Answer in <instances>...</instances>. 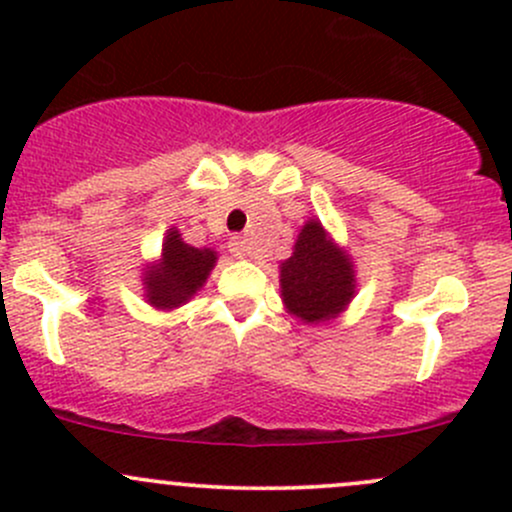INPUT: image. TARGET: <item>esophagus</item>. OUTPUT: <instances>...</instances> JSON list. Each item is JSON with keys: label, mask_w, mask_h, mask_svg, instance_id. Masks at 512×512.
I'll return each instance as SVG.
<instances>
[{"label": "esophagus", "mask_w": 512, "mask_h": 512, "mask_svg": "<svg viewBox=\"0 0 512 512\" xmlns=\"http://www.w3.org/2000/svg\"><path fill=\"white\" fill-rule=\"evenodd\" d=\"M228 247H230V252H233L235 260H245V257H250V245H247L243 238H233Z\"/></svg>", "instance_id": "34e87169"}]
</instances>
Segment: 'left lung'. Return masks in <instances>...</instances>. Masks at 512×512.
I'll use <instances>...</instances> for the list:
<instances>
[{"label": "left lung", "mask_w": 512, "mask_h": 512, "mask_svg": "<svg viewBox=\"0 0 512 512\" xmlns=\"http://www.w3.org/2000/svg\"><path fill=\"white\" fill-rule=\"evenodd\" d=\"M279 289L286 313L303 325L330 323L355 299L357 269L352 255L318 218L303 223L294 252L279 265Z\"/></svg>", "instance_id": "left-lung-1"}]
</instances>
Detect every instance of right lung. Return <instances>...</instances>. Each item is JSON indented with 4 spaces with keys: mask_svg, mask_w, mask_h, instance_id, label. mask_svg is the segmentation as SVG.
Returning <instances> with one entry per match:
<instances>
[{
    "mask_svg": "<svg viewBox=\"0 0 512 512\" xmlns=\"http://www.w3.org/2000/svg\"><path fill=\"white\" fill-rule=\"evenodd\" d=\"M216 262V250L184 243L182 233L172 226L162 240L160 257L148 262L140 277L145 301L157 311H174L184 306L199 294Z\"/></svg>",
    "mask_w": 512,
    "mask_h": 512,
    "instance_id": "right-lung-1",
    "label": "right lung"
}]
</instances>
